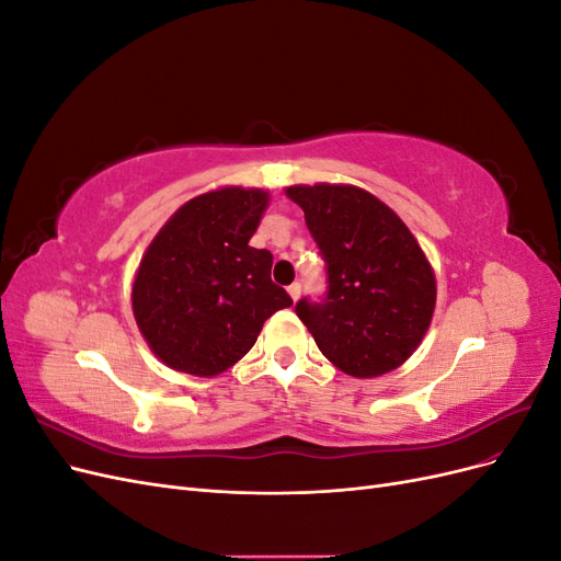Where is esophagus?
Instances as JSON below:
<instances>
[{
	"label": "esophagus",
	"mask_w": 561,
	"mask_h": 561,
	"mask_svg": "<svg viewBox=\"0 0 561 561\" xmlns=\"http://www.w3.org/2000/svg\"><path fill=\"white\" fill-rule=\"evenodd\" d=\"M287 295L293 297V301H297L299 295H301V285H299V283H293L290 287H287Z\"/></svg>",
	"instance_id": "34e87169"
}]
</instances>
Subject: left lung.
<instances>
[{
	"instance_id": "1",
	"label": "left lung",
	"mask_w": 561,
	"mask_h": 561,
	"mask_svg": "<svg viewBox=\"0 0 561 561\" xmlns=\"http://www.w3.org/2000/svg\"><path fill=\"white\" fill-rule=\"evenodd\" d=\"M328 262L322 304H297L320 353L355 379H375L410 360L426 336L437 283L414 233L381 198L353 184H293Z\"/></svg>"
}]
</instances>
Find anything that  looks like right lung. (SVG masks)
Listing matches in <instances>:
<instances>
[{
	"instance_id": "1",
	"label": "right lung",
	"mask_w": 561,
	"mask_h": 561,
	"mask_svg": "<svg viewBox=\"0 0 561 561\" xmlns=\"http://www.w3.org/2000/svg\"><path fill=\"white\" fill-rule=\"evenodd\" d=\"M268 192L219 186L180 206L145 250L130 287L147 346L175 371L217 377L254 346L264 320L293 307L250 245Z\"/></svg>"
}]
</instances>
